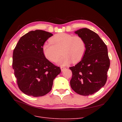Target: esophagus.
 I'll use <instances>...</instances> for the list:
<instances>
[{"mask_svg":"<svg viewBox=\"0 0 122 122\" xmlns=\"http://www.w3.org/2000/svg\"><path fill=\"white\" fill-rule=\"evenodd\" d=\"M60 68H61V71L62 72H63V71H64V70L66 69L65 67H61Z\"/></svg>","mask_w":122,"mask_h":122,"instance_id":"34e87169","label":"esophagus"}]
</instances>
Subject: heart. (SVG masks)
<instances>
[{"instance_id":"1","label":"heart","mask_w":122,"mask_h":122,"mask_svg":"<svg viewBox=\"0 0 122 122\" xmlns=\"http://www.w3.org/2000/svg\"><path fill=\"white\" fill-rule=\"evenodd\" d=\"M50 42L43 44V54L48 60L55 62L60 56L61 50L63 55L57 62V64L61 66H66L72 61L79 62L85 53V41L79 36L61 33L51 37Z\"/></svg>"}]
</instances>
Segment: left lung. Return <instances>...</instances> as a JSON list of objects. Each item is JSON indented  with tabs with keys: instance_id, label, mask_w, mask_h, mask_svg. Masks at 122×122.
Wrapping results in <instances>:
<instances>
[{
	"instance_id": "left-lung-1",
	"label": "left lung",
	"mask_w": 122,
	"mask_h": 122,
	"mask_svg": "<svg viewBox=\"0 0 122 122\" xmlns=\"http://www.w3.org/2000/svg\"><path fill=\"white\" fill-rule=\"evenodd\" d=\"M75 33L84 40L86 48L81 61L70 67L73 74L70 85L78 94L92 95L106 84L110 67L107 47L99 36L88 29H80Z\"/></svg>"
}]
</instances>
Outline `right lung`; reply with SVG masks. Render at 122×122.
<instances>
[{"label":"right lung","instance_id":"right-lung-1","mask_svg":"<svg viewBox=\"0 0 122 122\" xmlns=\"http://www.w3.org/2000/svg\"><path fill=\"white\" fill-rule=\"evenodd\" d=\"M53 35L36 30H31L19 40L13 53L12 67L18 86L25 94L42 97L52 89L54 79L61 73L47 60L42 47Z\"/></svg>","mask_w":122,"mask_h":122}]
</instances>
